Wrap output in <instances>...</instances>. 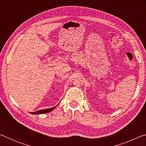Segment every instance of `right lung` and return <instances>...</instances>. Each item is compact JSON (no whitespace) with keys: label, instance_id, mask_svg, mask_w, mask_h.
<instances>
[{"label":"right lung","instance_id":"right-lung-1","mask_svg":"<svg viewBox=\"0 0 146 146\" xmlns=\"http://www.w3.org/2000/svg\"><path fill=\"white\" fill-rule=\"evenodd\" d=\"M55 107L51 108H49V109H45V110H38V111H37L31 112L30 113H31V114H43V113H48V112L51 111H53L54 109H55Z\"/></svg>","mask_w":146,"mask_h":146}]
</instances>
